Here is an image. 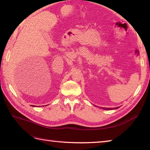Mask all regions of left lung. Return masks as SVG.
I'll list each match as a JSON object with an SVG mask.
<instances>
[{
  "instance_id": "left-lung-1",
  "label": "left lung",
  "mask_w": 150,
  "mask_h": 150,
  "mask_svg": "<svg viewBox=\"0 0 150 150\" xmlns=\"http://www.w3.org/2000/svg\"><path fill=\"white\" fill-rule=\"evenodd\" d=\"M103 109H104V110H111V108H104ZM113 109H115V108H114ZM116 109H117V108H116ZM112 110H113V109H112Z\"/></svg>"
}]
</instances>
